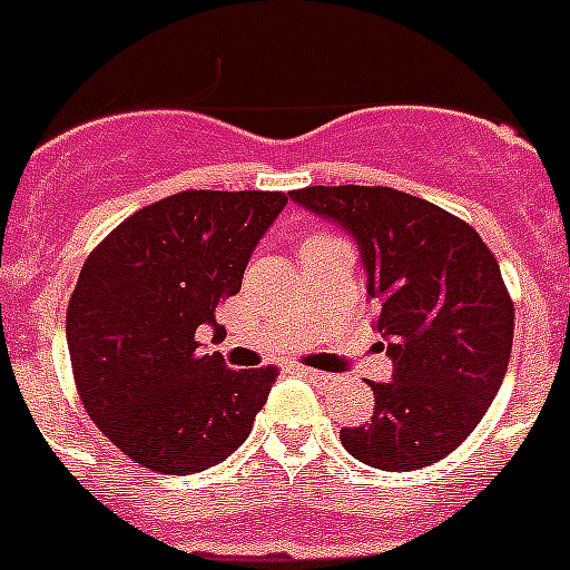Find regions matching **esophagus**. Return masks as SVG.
Here are the masks:
<instances>
[{
	"label": "esophagus",
	"instance_id": "obj_1",
	"mask_svg": "<svg viewBox=\"0 0 570 570\" xmlns=\"http://www.w3.org/2000/svg\"><path fill=\"white\" fill-rule=\"evenodd\" d=\"M296 374L305 376V380L316 382V385H331L334 382V376L325 374V371H311V367H296Z\"/></svg>",
	"mask_w": 570,
	"mask_h": 570
}]
</instances>
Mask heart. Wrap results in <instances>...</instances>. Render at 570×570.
Returning a JSON list of instances; mask_svg holds the SVG:
<instances>
[{"label":"heart","instance_id":"b5f03b06","mask_svg":"<svg viewBox=\"0 0 570 570\" xmlns=\"http://www.w3.org/2000/svg\"><path fill=\"white\" fill-rule=\"evenodd\" d=\"M325 236L328 234H316V236H311V239H325ZM311 239H305V242H311Z\"/></svg>","mask_w":570,"mask_h":570}]
</instances>
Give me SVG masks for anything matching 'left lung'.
<instances>
[{
    "mask_svg": "<svg viewBox=\"0 0 570 570\" xmlns=\"http://www.w3.org/2000/svg\"><path fill=\"white\" fill-rule=\"evenodd\" d=\"M291 199L340 223L367 271L394 380L371 382L374 416L342 428L347 454L382 471L448 456L505 380L513 302L482 236L440 205L382 185H311Z\"/></svg>",
    "mask_w": 570,
    "mask_h": 570,
    "instance_id": "1",
    "label": "left lung"
}]
</instances>
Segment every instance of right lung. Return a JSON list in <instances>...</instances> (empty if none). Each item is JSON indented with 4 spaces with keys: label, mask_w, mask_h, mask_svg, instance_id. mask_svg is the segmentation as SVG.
Returning a JSON list of instances; mask_svg holds the SVG:
<instances>
[{
    "label": "right lung",
    "mask_w": 570,
    "mask_h": 570,
    "mask_svg": "<svg viewBox=\"0 0 570 570\" xmlns=\"http://www.w3.org/2000/svg\"><path fill=\"white\" fill-rule=\"evenodd\" d=\"M288 196L183 190L116 225L70 294V367L88 416L122 454L185 476L245 442L276 367L230 371L196 331L239 294L256 242Z\"/></svg>",
    "instance_id": "1"
}]
</instances>
